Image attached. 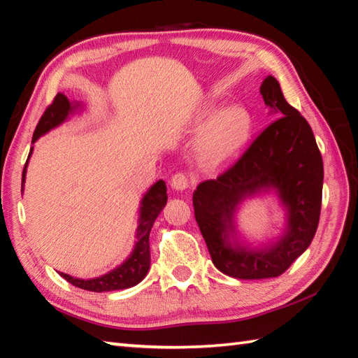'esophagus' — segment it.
<instances>
[{"mask_svg":"<svg viewBox=\"0 0 358 358\" xmlns=\"http://www.w3.org/2000/svg\"><path fill=\"white\" fill-rule=\"evenodd\" d=\"M171 186L172 189H175V191H185V189H187L189 186V180L183 172H178L171 178Z\"/></svg>","mask_w":358,"mask_h":358,"instance_id":"obj_1","label":"esophagus"}]
</instances>
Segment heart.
Wrapping results in <instances>:
<instances>
[{
	"instance_id": "heart-1",
	"label": "heart",
	"mask_w": 358,
	"mask_h": 358,
	"mask_svg": "<svg viewBox=\"0 0 358 358\" xmlns=\"http://www.w3.org/2000/svg\"><path fill=\"white\" fill-rule=\"evenodd\" d=\"M218 110L217 106H208L199 115V126H204ZM252 132V117L241 106H229L218 112L199 143L201 162L209 167L222 166L237 157Z\"/></svg>"
}]
</instances>
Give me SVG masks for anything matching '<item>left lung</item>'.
Instances as JSON below:
<instances>
[{"label":"left lung","instance_id":"1","mask_svg":"<svg viewBox=\"0 0 358 358\" xmlns=\"http://www.w3.org/2000/svg\"><path fill=\"white\" fill-rule=\"evenodd\" d=\"M264 104L277 118L257 136L229 169L194 191V210L218 271L240 280L283 273L309 248L322 209L323 159L309 123L289 104L278 81L262 83ZM273 188L287 209V231L275 243L248 248L234 242L233 214L248 196Z\"/></svg>","mask_w":358,"mask_h":358}]
</instances>
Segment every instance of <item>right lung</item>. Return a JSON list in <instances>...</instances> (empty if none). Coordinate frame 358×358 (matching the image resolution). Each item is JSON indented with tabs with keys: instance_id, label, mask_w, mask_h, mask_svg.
Returning <instances> with one entry per match:
<instances>
[{
	"instance_id": "obj_1",
	"label": "right lung",
	"mask_w": 358,
	"mask_h": 358,
	"mask_svg": "<svg viewBox=\"0 0 358 358\" xmlns=\"http://www.w3.org/2000/svg\"><path fill=\"white\" fill-rule=\"evenodd\" d=\"M80 103H71L67 96L63 94H58L53 98L52 104L44 110L43 117L40 118L36 124V129L32 136V143H35L41 135L48 134L53 127L59 126L69 118L73 112H77L80 108ZM34 148H30L29 158L32 155ZM29 158L22 169V181H21V192L24 191V181H26V169ZM167 201L166 194V183L163 180H158L154 186L149 187V191L144 194L140 206V218H138V227H136V241L135 248L127 257L124 263H121L118 268L104 273L101 277L83 280V278H73L67 273L59 272L64 280L69 281L73 286L80 289H86L90 292H110V291H120V289H127L146 277L150 266V249H149V234L152 229V224L163 210Z\"/></svg>"
}]
</instances>
